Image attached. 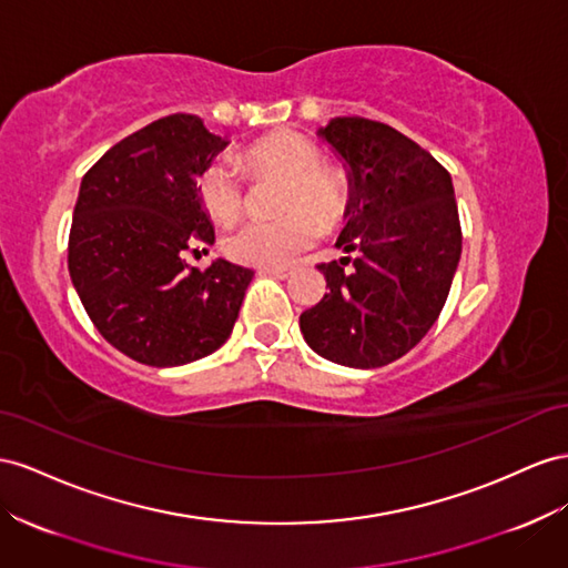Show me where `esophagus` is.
Listing matches in <instances>:
<instances>
[{
	"label": "esophagus",
	"mask_w": 568,
	"mask_h": 568,
	"mask_svg": "<svg viewBox=\"0 0 568 568\" xmlns=\"http://www.w3.org/2000/svg\"><path fill=\"white\" fill-rule=\"evenodd\" d=\"M260 274H272V277H277V280H288L291 274H294V270H288V267H260Z\"/></svg>",
	"instance_id": "1"
}]
</instances>
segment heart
<instances>
[{
  "label": "heart",
  "mask_w": 568,
  "mask_h": 568,
  "mask_svg": "<svg viewBox=\"0 0 568 568\" xmlns=\"http://www.w3.org/2000/svg\"><path fill=\"white\" fill-rule=\"evenodd\" d=\"M243 166L253 181L282 179L274 220H251L224 236L226 257L241 265H286L313 248L322 232L342 226L351 186L342 170L322 162L320 148L296 131H274L243 150ZM197 197L212 220L232 222L246 203V179L229 160H212L195 181Z\"/></svg>",
  "instance_id": "1"
}]
</instances>
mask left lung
<instances>
[{"instance_id":"left-lung-1","label":"left lung","mask_w":568,"mask_h":568,"mask_svg":"<svg viewBox=\"0 0 568 568\" xmlns=\"http://www.w3.org/2000/svg\"><path fill=\"white\" fill-rule=\"evenodd\" d=\"M320 135L348 166L346 257L320 263L329 294L301 315L308 346L348 367L387 365L435 325L462 257L452 176L408 135L336 116Z\"/></svg>"}]
</instances>
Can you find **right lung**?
<instances>
[{"label":"right lung","instance_id":"obj_1","mask_svg":"<svg viewBox=\"0 0 568 568\" xmlns=\"http://www.w3.org/2000/svg\"><path fill=\"white\" fill-rule=\"evenodd\" d=\"M224 145L201 116L170 114L112 145L81 181L71 282L98 332L138 363H193L234 329L253 272L183 260L214 243L195 179Z\"/></svg>","mask_w":568,"mask_h":568}]
</instances>
